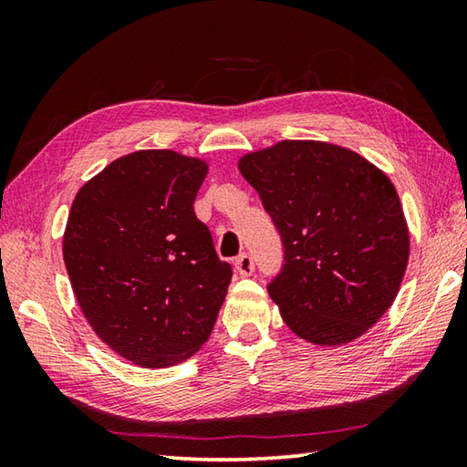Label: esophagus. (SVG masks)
Instances as JSON below:
<instances>
[{"instance_id":"34e87169","label":"esophagus","mask_w":467,"mask_h":467,"mask_svg":"<svg viewBox=\"0 0 467 467\" xmlns=\"http://www.w3.org/2000/svg\"><path fill=\"white\" fill-rule=\"evenodd\" d=\"M234 269H236V273H239L241 276H249V275H253V271H254V261H253V256H251V254H246V253H243L241 256H236V261H234Z\"/></svg>"}]
</instances>
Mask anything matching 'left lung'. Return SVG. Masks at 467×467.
<instances>
[{
  "instance_id": "8db88e82",
  "label": "left lung",
  "mask_w": 467,
  "mask_h": 467,
  "mask_svg": "<svg viewBox=\"0 0 467 467\" xmlns=\"http://www.w3.org/2000/svg\"><path fill=\"white\" fill-rule=\"evenodd\" d=\"M239 171L261 196L285 249L269 283L283 321L315 345H343L393 305L410 259L398 191L343 146L283 140L244 154Z\"/></svg>"
}]
</instances>
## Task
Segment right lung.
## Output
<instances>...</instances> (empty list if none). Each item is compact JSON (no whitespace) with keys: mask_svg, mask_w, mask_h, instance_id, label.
Instances as JSON below:
<instances>
[{"mask_svg":"<svg viewBox=\"0 0 467 467\" xmlns=\"http://www.w3.org/2000/svg\"><path fill=\"white\" fill-rule=\"evenodd\" d=\"M208 164L174 150H138L78 191L64 263L94 333L124 359L162 369L211 335L231 285L194 198Z\"/></svg>","mask_w":467,"mask_h":467,"instance_id":"1","label":"right lung"}]
</instances>
